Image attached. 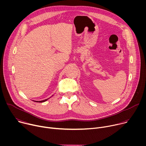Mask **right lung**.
<instances>
[{
    "label": "right lung",
    "mask_w": 146,
    "mask_h": 146,
    "mask_svg": "<svg viewBox=\"0 0 146 146\" xmlns=\"http://www.w3.org/2000/svg\"><path fill=\"white\" fill-rule=\"evenodd\" d=\"M48 100V99H45V100H41V101H35V102H39V103H41V102H46V100Z\"/></svg>",
    "instance_id": "obj_1"
}]
</instances>
